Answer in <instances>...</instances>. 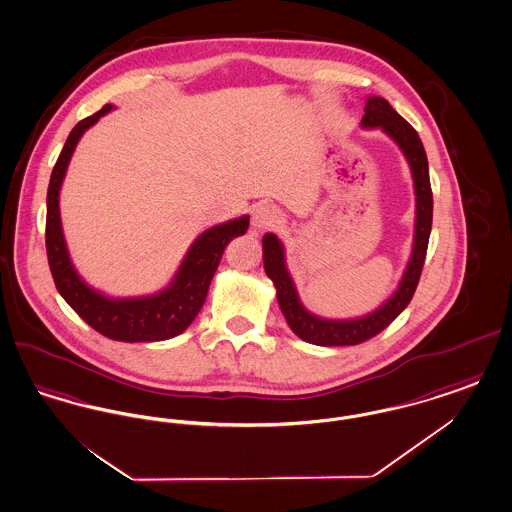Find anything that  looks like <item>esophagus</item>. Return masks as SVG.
<instances>
[{
    "instance_id": "1",
    "label": "esophagus",
    "mask_w": 512,
    "mask_h": 512,
    "mask_svg": "<svg viewBox=\"0 0 512 512\" xmlns=\"http://www.w3.org/2000/svg\"><path fill=\"white\" fill-rule=\"evenodd\" d=\"M280 219V211L274 207V205H259L255 211H253V226L257 228V230H265V228H270V226H274L276 222Z\"/></svg>"
}]
</instances>
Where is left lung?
<instances>
[{"instance_id":"left-lung-1","label":"left lung","mask_w":512,"mask_h":512,"mask_svg":"<svg viewBox=\"0 0 512 512\" xmlns=\"http://www.w3.org/2000/svg\"><path fill=\"white\" fill-rule=\"evenodd\" d=\"M361 126L382 128L403 151L413 174L414 195H416L413 253L403 272V278L397 290L391 293L390 299H386L376 311L368 313L365 317L345 318V320L317 317L309 313L299 301L292 276L286 267L284 245L274 234L263 236L265 272L276 288L278 305L284 313L286 322L290 324L293 334L299 336L301 340L315 343V345H324V347L357 345L370 340L403 313V309L411 303L414 290L418 286L422 265L426 259L430 230H432L434 197H432V186H430L428 159L416 130L391 107L386 99L378 96L366 98L365 117L361 121Z\"/></svg>"}]
</instances>
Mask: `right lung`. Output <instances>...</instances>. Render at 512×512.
Masks as SVG:
<instances>
[{
	"label": "right lung",
	"instance_id": "obj_1",
	"mask_svg": "<svg viewBox=\"0 0 512 512\" xmlns=\"http://www.w3.org/2000/svg\"><path fill=\"white\" fill-rule=\"evenodd\" d=\"M113 109L115 107L107 103L101 111L74 126L51 172L46 217V249L51 276L57 292L73 307L78 317L105 338L128 343L171 340L194 322L205 303L224 247L236 236L245 234L249 217L244 215L240 219L222 222L197 236L171 284L161 292L142 297H109L88 286L76 272L65 244L59 192L78 140L99 121V117Z\"/></svg>",
	"mask_w": 512,
	"mask_h": 512
}]
</instances>
